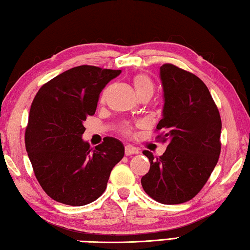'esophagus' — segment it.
<instances>
[{
  "label": "esophagus",
  "mask_w": 250,
  "mask_h": 250,
  "mask_svg": "<svg viewBox=\"0 0 250 250\" xmlns=\"http://www.w3.org/2000/svg\"><path fill=\"white\" fill-rule=\"evenodd\" d=\"M139 150L137 149L136 147H134L132 145H126L125 146V155L126 156H130V155H135L138 154Z\"/></svg>",
  "instance_id": "1"
}]
</instances>
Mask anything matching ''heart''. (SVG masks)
<instances>
[{
	"label": "heart",
	"instance_id": "heart-1",
	"mask_svg": "<svg viewBox=\"0 0 250 250\" xmlns=\"http://www.w3.org/2000/svg\"><path fill=\"white\" fill-rule=\"evenodd\" d=\"M133 85L135 92H136L137 96H142V95H152L155 91V85L154 82L150 79L149 76H147L145 73H138L136 76H134L133 78ZM108 89H105L102 93V96H101V100H104L105 96L107 94Z\"/></svg>",
	"mask_w": 250,
	"mask_h": 250
}]
</instances>
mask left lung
<instances>
[{"label": "left lung", "instance_id": "obj_1", "mask_svg": "<svg viewBox=\"0 0 250 250\" xmlns=\"http://www.w3.org/2000/svg\"><path fill=\"white\" fill-rule=\"evenodd\" d=\"M164 91L163 118L157 129L167 133L163 156L145 150L150 169L142 178L146 193L163 204H180L199 193L221 152L222 122L208 86L200 78L176 65L160 67Z\"/></svg>", "mask_w": 250, "mask_h": 250}]
</instances>
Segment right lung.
Instances as JSON below:
<instances>
[{
	"instance_id": "add662e5",
	"label": "right lung",
	"mask_w": 250,
	"mask_h": 250,
	"mask_svg": "<svg viewBox=\"0 0 250 250\" xmlns=\"http://www.w3.org/2000/svg\"><path fill=\"white\" fill-rule=\"evenodd\" d=\"M121 70L79 65L43 84L32 103L25 145L35 176L57 202L81 207L102 195L112 169L124 157L113 137L94 148L82 139L83 122L95 113L100 93Z\"/></svg>"
}]
</instances>
